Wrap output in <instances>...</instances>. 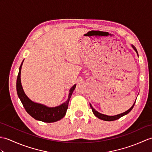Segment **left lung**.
Instances as JSON below:
<instances>
[{"instance_id":"1","label":"left lung","mask_w":152,"mask_h":152,"mask_svg":"<svg viewBox=\"0 0 152 152\" xmlns=\"http://www.w3.org/2000/svg\"><path fill=\"white\" fill-rule=\"evenodd\" d=\"M132 48L134 49V50H135L137 53V56H138L139 57V54H138V52H137V50L136 48L134 47V46L133 45H132ZM136 101V100H135ZM135 102H134V104H133L132 106L130 107L128 110H127L126 111L122 113H121V114H118V115H114V116H109V115H104V114H102L98 112L97 111L95 110V109L93 107L92 105H91L90 104V107H91V109H92V111H93V113H94V115L96 116V117H98V118H100L101 120H103V121H116V120L117 119H119L121 117H122V116H124L127 114H128L132 110V109L133 108L134 105H135Z\"/></svg>"}]
</instances>
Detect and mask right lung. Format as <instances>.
Listing matches in <instances>:
<instances>
[{
  "label": "right lung",
  "mask_w": 152,
  "mask_h": 152,
  "mask_svg": "<svg viewBox=\"0 0 152 152\" xmlns=\"http://www.w3.org/2000/svg\"><path fill=\"white\" fill-rule=\"evenodd\" d=\"M23 61L24 60L19 67V71L17 79L16 87L17 94H18L19 99L22 102L26 112L31 116H32L34 119L44 122H54L63 118L66 114L69 106L70 98L72 96L74 90L75 89L76 85L75 84L70 89L68 98L66 101L61 105H58V106L50 107L43 104L34 102L26 96V94L23 90L22 85H21L20 73Z\"/></svg>",
  "instance_id": "1"
}]
</instances>
